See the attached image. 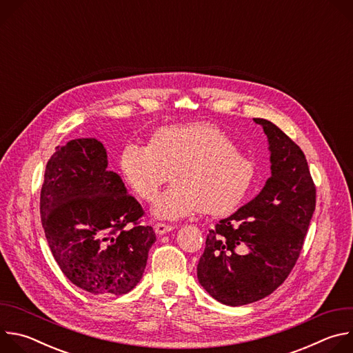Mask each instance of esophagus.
<instances>
[{"label": "esophagus", "mask_w": 353, "mask_h": 353, "mask_svg": "<svg viewBox=\"0 0 353 353\" xmlns=\"http://www.w3.org/2000/svg\"><path fill=\"white\" fill-rule=\"evenodd\" d=\"M174 229L173 225H168V223H157L155 225V232L158 234H166L169 232H172Z\"/></svg>", "instance_id": "esophagus-1"}]
</instances>
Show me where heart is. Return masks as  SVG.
Returning a JSON list of instances; mask_svg holds the SVG:
<instances>
[{
	"label": "heart",
	"mask_w": 353,
	"mask_h": 353,
	"mask_svg": "<svg viewBox=\"0 0 353 353\" xmlns=\"http://www.w3.org/2000/svg\"><path fill=\"white\" fill-rule=\"evenodd\" d=\"M128 187L146 203L170 179L173 185L158 196L154 214L180 219L201 210L219 216L233 212L254 181V162L240 154L232 138L208 123L158 130L149 145L128 143L120 155Z\"/></svg>",
	"instance_id": "b5f03b06"
}]
</instances>
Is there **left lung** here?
Here are the masks:
<instances>
[{
	"label": "left lung",
	"instance_id": "1",
	"mask_svg": "<svg viewBox=\"0 0 353 353\" xmlns=\"http://www.w3.org/2000/svg\"><path fill=\"white\" fill-rule=\"evenodd\" d=\"M268 139L271 177L260 194L210 230L198 281L228 306L271 294L290 274L316 210V187L301 149L274 123L254 119Z\"/></svg>",
	"mask_w": 353,
	"mask_h": 353
}]
</instances>
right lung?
I'll list each match as a JSON object with an SVG mask.
<instances>
[{
  "instance_id": "1",
  "label": "right lung",
  "mask_w": 353,
  "mask_h": 353,
  "mask_svg": "<svg viewBox=\"0 0 353 353\" xmlns=\"http://www.w3.org/2000/svg\"><path fill=\"white\" fill-rule=\"evenodd\" d=\"M108 165L96 138L57 146L46 166L40 216L54 260L75 286L124 294L141 281L157 234L139 225L141 204Z\"/></svg>"
}]
</instances>
